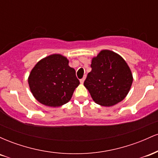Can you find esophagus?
Returning a JSON list of instances; mask_svg holds the SVG:
<instances>
[{
  "mask_svg": "<svg viewBox=\"0 0 158 158\" xmlns=\"http://www.w3.org/2000/svg\"><path fill=\"white\" fill-rule=\"evenodd\" d=\"M85 80V77H83L81 79H80V83H81V84H83V83H84Z\"/></svg>",
  "mask_w": 158,
  "mask_h": 158,
  "instance_id": "34e87169",
  "label": "esophagus"
}]
</instances>
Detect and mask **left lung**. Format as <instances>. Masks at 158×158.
Listing matches in <instances>:
<instances>
[{
  "label": "left lung",
  "mask_w": 158,
  "mask_h": 158,
  "mask_svg": "<svg viewBox=\"0 0 158 158\" xmlns=\"http://www.w3.org/2000/svg\"><path fill=\"white\" fill-rule=\"evenodd\" d=\"M90 67L84 85L94 102L110 107L125 99L131 89L133 76L123 57L111 50H101L92 59Z\"/></svg>",
  "instance_id": "left-lung-1"
}]
</instances>
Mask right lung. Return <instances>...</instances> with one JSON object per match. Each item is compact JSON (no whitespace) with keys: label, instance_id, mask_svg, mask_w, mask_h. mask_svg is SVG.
Instances as JSON below:
<instances>
[{"label":"right lung","instance_id":"obj_1","mask_svg":"<svg viewBox=\"0 0 158 158\" xmlns=\"http://www.w3.org/2000/svg\"><path fill=\"white\" fill-rule=\"evenodd\" d=\"M69 61L61 54L41 59L28 77L30 89L36 100L44 106L59 107L71 99L79 81Z\"/></svg>","mask_w":158,"mask_h":158}]
</instances>
